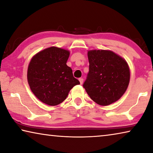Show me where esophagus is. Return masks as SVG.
I'll return each instance as SVG.
<instances>
[{
    "mask_svg": "<svg viewBox=\"0 0 153 153\" xmlns=\"http://www.w3.org/2000/svg\"><path fill=\"white\" fill-rule=\"evenodd\" d=\"M79 82H80V84H83V82H84V79L83 78H79Z\"/></svg>",
    "mask_w": 153,
    "mask_h": 153,
    "instance_id": "1",
    "label": "esophagus"
}]
</instances>
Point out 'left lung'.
I'll use <instances>...</instances> for the list:
<instances>
[{"instance_id":"1","label":"left lung","mask_w":153,"mask_h":153,"mask_svg":"<svg viewBox=\"0 0 153 153\" xmlns=\"http://www.w3.org/2000/svg\"><path fill=\"white\" fill-rule=\"evenodd\" d=\"M89 71L83 84L92 100L106 106L118 101L130 80L126 60L110 50L88 51Z\"/></svg>"}]
</instances>
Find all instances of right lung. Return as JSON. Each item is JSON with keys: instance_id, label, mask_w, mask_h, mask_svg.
Here are the masks:
<instances>
[{"instance_id": "add662e5", "label": "right lung", "mask_w": 153, "mask_h": 153, "mask_svg": "<svg viewBox=\"0 0 153 153\" xmlns=\"http://www.w3.org/2000/svg\"><path fill=\"white\" fill-rule=\"evenodd\" d=\"M70 52L62 48H46L36 54L28 65L27 79L38 99L51 106L65 100L70 90L79 82L67 65Z\"/></svg>"}]
</instances>
